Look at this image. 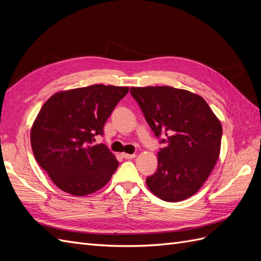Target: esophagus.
I'll list each match as a JSON object with an SVG mask.
<instances>
[{"label": "esophagus", "mask_w": 261, "mask_h": 261, "mask_svg": "<svg viewBox=\"0 0 261 261\" xmlns=\"http://www.w3.org/2000/svg\"><path fill=\"white\" fill-rule=\"evenodd\" d=\"M122 158L126 159V160H130V159H135L137 155L136 154H129V153H122Z\"/></svg>", "instance_id": "obj_1"}]
</instances>
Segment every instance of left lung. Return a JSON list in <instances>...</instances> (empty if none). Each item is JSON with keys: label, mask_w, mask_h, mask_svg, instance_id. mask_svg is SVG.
<instances>
[{"label": "left lung", "mask_w": 261, "mask_h": 261, "mask_svg": "<svg viewBox=\"0 0 261 261\" xmlns=\"http://www.w3.org/2000/svg\"><path fill=\"white\" fill-rule=\"evenodd\" d=\"M155 136L168 146L158 153V171L146 178L149 190L165 202H181L202 188L215 168L222 123L196 93L170 86L131 87Z\"/></svg>", "instance_id": "left-lung-1"}]
</instances>
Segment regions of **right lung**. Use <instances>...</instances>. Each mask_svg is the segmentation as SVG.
<instances>
[{
  "mask_svg": "<svg viewBox=\"0 0 261 261\" xmlns=\"http://www.w3.org/2000/svg\"><path fill=\"white\" fill-rule=\"evenodd\" d=\"M129 87L92 85L54 93L39 110L31 129L37 163L58 189L73 196L92 194L118 169L105 144H93Z\"/></svg>",
  "mask_w": 261,
  "mask_h": 261,
  "instance_id": "add662e5",
  "label": "right lung"
}]
</instances>
